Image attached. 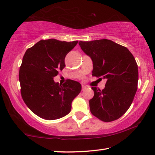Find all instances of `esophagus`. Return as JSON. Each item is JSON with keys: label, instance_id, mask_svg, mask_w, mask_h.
Listing matches in <instances>:
<instances>
[{"label": "esophagus", "instance_id": "esophagus-1", "mask_svg": "<svg viewBox=\"0 0 155 155\" xmlns=\"http://www.w3.org/2000/svg\"><path fill=\"white\" fill-rule=\"evenodd\" d=\"M85 88H86V87L85 85H82V90H85Z\"/></svg>", "mask_w": 155, "mask_h": 155}]
</instances>
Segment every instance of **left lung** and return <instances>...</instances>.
Returning <instances> with one entry per match:
<instances>
[{
	"label": "left lung",
	"instance_id": "8db88e82",
	"mask_svg": "<svg viewBox=\"0 0 155 155\" xmlns=\"http://www.w3.org/2000/svg\"><path fill=\"white\" fill-rule=\"evenodd\" d=\"M78 44L91 58L92 75L107 79L102 91L92 87L94 94L89 101L91 114L107 122L120 118L130 107L137 91L138 70L134 57L127 48L107 39Z\"/></svg>",
	"mask_w": 155,
	"mask_h": 155
}]
</instances>
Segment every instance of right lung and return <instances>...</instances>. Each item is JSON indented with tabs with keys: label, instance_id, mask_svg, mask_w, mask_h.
Masks as SVG:
<instances>
[{
	"label": "right lung",
	"instance_id": "obj_1",
	"mask_svg": "<svg viewBox=\"0 0 155 155\" xmlns=\"http://www.w3.org/2000/svg\"><path fill=\"white\" fill-rule=\"evenodd\" d=\"M78 41L40 40L28 48L19 69L21 94L27 107L41 118L53 120L68 115L81 85L69 79L63 85L54 78L65 67L66 55Z\"/></svg>",
	"mask_w": 155,
	"mask_h": 155
}]
</instances>
